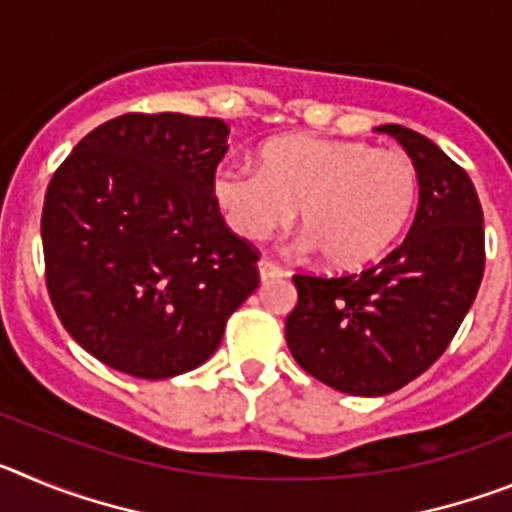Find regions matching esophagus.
<instances>
[{
    "label": "esophagus",
    "instance_id": "34e87169",
    "mask_svg": "<svg viewBox=\"0 0 512 512\" xmlns=\"http://www.w3.org/2000/svg\"><path fill=\"white\" fill-rule=\"evenodd\" d=\"M259 274H261V279H264V282H269V279L284 277L287 271H284V266H279L277 261L261 259V261H259Z\"/></svg>",
    "mask_w": 512,
    "mask_h": 512
}]
</instances>
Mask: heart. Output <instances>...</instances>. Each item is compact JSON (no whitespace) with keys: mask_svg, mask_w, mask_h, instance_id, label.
<instances>
[{"mask_svg":"<svg viewBox=\"0 0 512 512\" xmlns=\"http://www.w3.org/2000/svg\"><path fill=\"white\" fill-rule=\"evenodd\" d=\"M418 192V166L405 151L312 135L266 143L259 171L225 166L215 176L217 205L235 233L259 241L300 207L305 246L333 269H356L387 251L410 223Z\"/></svg>","mask_w":512,"mask_h":512,"instance_id":"obj_1","label":"heart"}]
</instances>
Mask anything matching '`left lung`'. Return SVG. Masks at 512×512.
I'll return each mask as SVG.
<instances>
[{
  "mask_svg": "<svg viewBox=\"0 0 512 512\" xmlns=\"http://www.w3.org/2000/svg\"><path fill=\"white\" fill-rule=\"evenodd\" d=\"M413 158L420 202L405 241L359 274H295L284 333L297 364L338 392L390 395L446 351L485 274L472 179L425 135L382 125Z\"/></svg>",
  "mask_w": 512,
  "mask_h": 512,
  "instance_id": "left-lung-1",
  "label": "left lung"
}]
</instances>
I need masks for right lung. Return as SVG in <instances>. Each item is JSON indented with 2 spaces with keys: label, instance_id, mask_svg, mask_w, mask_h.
Segmentation results:
<instances>
[{
  "label": "right lung",
  "instance_id": "1",
  "mask_svg": "<svg viewBox=\"0 0 512 512\" xmlns=\"http://www.w3.org/2000/svg\"><path fill=\"white\" fill-rule=\"evenodd\" d=\"M225 138L217 117L128 112L81 138L48 184V295L71 338L117 372H192L259 287V251L215 197Z\"/></svg>",
  "mask_w": 512,
  "mask_h": 512
}]
</instances>
